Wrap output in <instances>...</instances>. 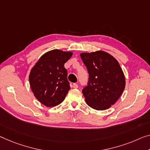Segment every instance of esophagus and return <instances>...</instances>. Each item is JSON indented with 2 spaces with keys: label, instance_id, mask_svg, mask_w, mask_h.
Instances as JSON below:
<instances>
[{
  "label": "esophagus",
  "instance_id": "esophagus-1",
  "mask_svg": "<svg viewBox=\"0 0 150 150\" xmlns=\"http://www.w3.org/2000/svg\"><path fill=\"white\" fill-rule=\"evenodd\" d=\"M73 88H78V85L77 84V83H73Z\"/></svg>",
  "mask_w": 150,
  "mask_h": 150
}]
</instances>
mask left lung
Listing matches in <instances>:
<instances>
[{
	"instance_id": "8db88e82",
	"label": "left lung",
	"mask_w": 150,
	"mask_h": 150,
	"mask_svg": "<svg viewBox=\"0 0 150 150\" xmlns=\"http://www.w3.org/2000/svg\"><path fill=\"white\" fill-rule=\"evenodd\" d=\"M89 73L88 85L83 89L86 104L95 110L110 108L125 88V77L119 62L102 50L80 54Z\"/></svg>"
}]
</instances>
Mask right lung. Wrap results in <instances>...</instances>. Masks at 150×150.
I'll use <instances>...</instances> for the list:
<instances>
[{
	"label": "right lung",
	"instance_id": "obj_1",
	"mask_svg": "<svg viewBox=\"0 0 150 150\" xmlns=\"http://www.w3.org/2000/svg\"><path fill=\"white\" fill-rule=\"evenodd\" d=\"M72 52L54 49L44 53L31 70L30 88L34 96L44 106L54 107L62 102L69 89L64 64Z\"/></svg>",
	"mask_w": 150,
	"mask_h": 150
}]
</instances>
